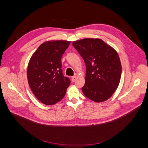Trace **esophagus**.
<instances>
[{
  "instance_id": "esophagus-1",
  "label": "esophagus",
  "mask_w": 148,
  "mask_h": 148,
  "mask_svg": "<svg viewBox=\"0 0 148 148\" xmlns=\"http://www.w3.org/2000/svg\"><path fill=\"white\" fill-rule=\"evenodd\" d=\"M77 77H76V76H73V77H72V78H71V81H72V82H75L76 80H77Z\"/></svg>"
}]
</instances>
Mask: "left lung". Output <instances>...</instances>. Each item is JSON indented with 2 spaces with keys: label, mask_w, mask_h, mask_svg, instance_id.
Segmentation results:
<instances>
[{
  "label": "left lung",
  "mask_w": 148,
  "mask_h": 148,
  "mask_svg": "<svg viewBox=\"0 0 148 148\" xmlns=\"http://www.w3.org/2000/svg\"><path fill=\"white\" fill-rule=\"evenodd\" d=\"M72 45L86 65L85 84L82 88L84 96L96 102L109 99L118 88L122 74L117 52L97 38L78 40Z\"/></svg>",
  "instance_id": "1"
}]
</instances>
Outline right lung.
<instances>
[{"label":"right lung","mask_w":148,"mask_h":148,"mask_svg":"<svg viewBox=\"0 0 148 148\" xmlns=\"http://www.w3.org/2000/svg\"><path fill=\"white\" fill-rule=\"evenodd\" d=\"M70 41H49L39 46L29 61L28 82L34 96L43 104L53 105L63 99L70 84L64 77L61 59Z\"/></svg>","instance_id":"obj_1"}]
</instances>
